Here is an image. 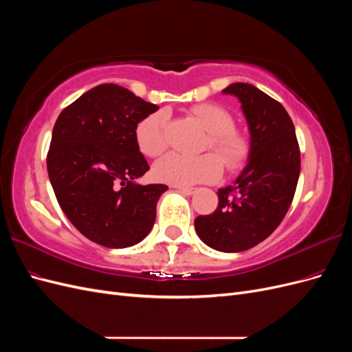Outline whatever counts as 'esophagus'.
Returning <instances> with one entry per match:
<instances>
[{"label":"esophagus","instance_id":"obj_1","mask_svg":"<svg viewBox=\"0 0 352 352\" xmlns=\"http://www.w3.org/2000/svg\"><path fill=\"white\" fill-rule=\"evenodd\" d=\"M175 189L185 195H192L195 192V188H189V186H175Z\"/></svg>","mask_w":352,"mask_h":352}]
</instances>
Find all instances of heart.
<instances>
[{
    "mask_svg": "<svg viewBox=\"0 0 352 352\" xmlns=\"http://www.w3.org/2000/svg\"><path fill=\"white\" fill-rule=\"evenodd\" d=\"M198 123L208 132L206 148H211L229 170L243 164L250 153L248 141L236 132L233 116L219 104L202 102L189 110ZM168 116L158 110L136 124L135 140L140 151L148 157H158L167 148ZM221 173V164L216 155L202 154L198 157L170 153L154 164L153 175L160 182L175 186H189L212 182Z\"/></svg>",
    "mask_w": 352,
    "mask_h": 352,
    "instance_id": "b5f03b06",
    "label": "heart"
}]
</instances>
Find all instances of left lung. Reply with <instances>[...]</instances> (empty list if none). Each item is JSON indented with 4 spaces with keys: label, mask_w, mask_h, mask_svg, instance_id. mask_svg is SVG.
<instances>
[{
    "label": "left lung",
    "mask_w": 352,
    "mask_h": 352,
    "mask_svg": "<svg viewBox=\"0 0 352 352\" xmlns=\"http://www.w3.org/2000/svg\"><path fill=\"white\" fill-rule=\"evenodd\" d=\"M235 95L250 129L248 163L235 184L219 189V206L195 219L199 239L221 252H241L269 238L291 207L301 155L295 127L283 105L254 85L236 82Z\"/></svg>",
    "instance_id": "obj_1"
}]
</instances>
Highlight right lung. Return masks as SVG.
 Returning <instances> with one entry per match:
<instances>
[{
  "mask_svg": "<svg viewBox=\"0 0 352 352\" xmlns=\"http://www.w3.org/2000/svg\"><path fill=\"white\" fill-rule=\"evenodd\" d=\"M157 110L129 89L102 83L63 110L52 129L47 168L58 204L83 236L102 247H132L154 226L167 186L136 184L150 166L135 129Z\"/></svg>",
  "mask_w": 352,
  "mask_h": 352,
  "instance_id": "1",
  "label": "right lung"
}]
</instances>
